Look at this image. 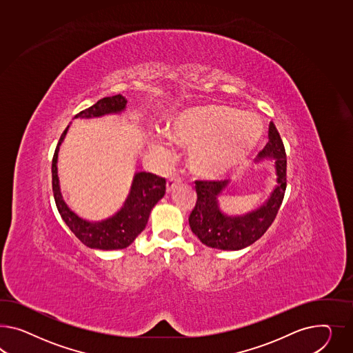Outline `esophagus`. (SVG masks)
Here are the masks:
<instances>
[{
  "label": "esophagus",
  "mask_w": 353,
  "mask_h": 353,
  "mask_svg": "<svg viewBox=\"0 0 353 353\" xmlns=\"http://www.w3.org/2000/svg\"><path fill=\"white\" fill-rule=\"evenodd\" d=\"M181 183V179L180 177H171L168 181H167V191L170 192V191L173 190L177 185H180Z\"/></svg>",
  "instance_id": "esophagus-1"
}]
</instances>
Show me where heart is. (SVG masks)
Returning a JSON list of instances; mask_svg holds the SVG:
<instances>
[{
  "instance_id": "1",
  "label": "heart",
  "mask_w": 353,
  "mask_h": 353,
  "mask_svg": "<svg viewBox=\"0 0 353 353\" xmlns=\"http://www.w3.org/2000/svg\"><path fill=\"white\" fill-rule=\"evenodd\" d=\"M168 134L173 141L190 146L192 171L217 180L248 162L262 140L263 123L257 114L230 105H201L176 115ZM159 146L167 148V143Z\"/></svg>"
}]
</instances>
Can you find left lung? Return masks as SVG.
<instances>
[{
  "label": "left lung",
  "instance_id": "obj_1",
  "mask_svg": "<svg viewBox=\"0 0 353 353\" xmlns=\"http://www.w3.org/2000/svg\"><path fill=\"white\" fill-rule=\"evenodd\" d=\"M258 157L259 159H275L277 185L261 207L245 214L229 216L219 210V195L226 189L228 181H195L198 199L190 213L189 225L204 245L221 250L247 248L274 222L285 194L286 154L272 122L268 128V143Z\"/></svg>",
  "mask_w": 353,
  "mask_h": 353
}]
</instances>
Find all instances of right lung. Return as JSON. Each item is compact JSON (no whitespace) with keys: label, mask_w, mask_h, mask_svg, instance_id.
<instances>
[{"label":"right lung","mask_w":353,"mask_h":353,"mask_svg":"<svg viewBox=\"0 0 353 353\" xmlns=\"http://www.w3.org/2000/svg\"><path fill=\"white\" fill-rule=\"evenodd\" d=\"M125 104L127 100L122 95L104 97L88 109L78 113L74 118H97L106 114H119L125 109ZM68 128L69 125L60 136L51 167L52 192L57 210L70 231L88 248L101 250L127 248L143 232L154 205L164 196L165 180L152 173L137 172L123 207L114 216L99 222L81 219L63 199L57 177V154Z\"/></svg>","instance_id":"right-lung-1"}]
</instances>
